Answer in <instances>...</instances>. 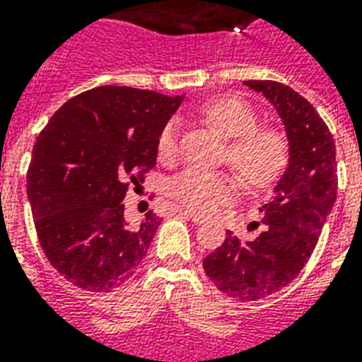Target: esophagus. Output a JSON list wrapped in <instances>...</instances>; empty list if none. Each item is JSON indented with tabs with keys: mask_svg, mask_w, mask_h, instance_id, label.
I'll use <instances>...</instances> for the list:
<instances>
[{
	"mask_svg": "<svg viewBox=\"0 0 362 362\" xmlns=\"http://www.w3.org/2000/svg\"><path fill=\"white\" fill-rule=\"evenodd\" d=\"M176 212L180 216H186L187 220H192L193 223H203V221H206L203 218V216H199L197 212H193V210H187V209H176Z\"/></svg>",
	"mask_w": 362,
	"mask_h": 362,
	"instance_id": "esophagus-1",
	"label": "esophagus"
}]
</instances>
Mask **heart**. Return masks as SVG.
Segmentation results:
<instances>
[{
  "label": "heart",
  "instance_id": "obj_1",
  "mask_svg": "<svg viewBox=\"0 0 362 362\" xmlns=\"http://www.w3.org/2000/svg\"><path fill=\"white\" fill-rule=\"evenodd\" d=\"M204 120L231 139L229 159L250 186H269L284 173L287 165V142L280 131L257 125L255 110L242 99L221 98L201 109ZM178 153V122L163 125L158 136V156L173 161ZM240 192L238 178L231 173L189 167L170 182V195L176 203L210 216L220 206L235 201Z\"/></svg>",
  "mask_w": 362,
  "mask_h": 362
}]
</instances>
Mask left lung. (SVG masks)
Returning <instances> with one entry per match:
<instances>
[{"label": "left lung", "instance_id": "left-lung-1", "mask_svg": "<svg viewBox=\"0 0 362 362\" xmlns=\"http://www.w3.org/2000/svg\"><path fill=\"white\" fill-rule=\"evenodd\" d=\"M274 105L289 141V167L274 197L264 204L263 233L226 242L203 261L204 272L221 293L259 300L280 291L308 263L327 216L337 201V148L317 110L293 88L276 81H244Z\"/></svg>", "mask_w": 362, "mask_h": 362}]
</instances>
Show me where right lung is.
Masks as SVG:
<instances>
[{
  "instance_id": "1",
  "label": "right lung",
  "mask_w": 362,
  "mask_h": 362,
  "mask_svg": "<svg viewBox=\"0 0 362 362\" xmlns=\"http://www.w3.org/2000/svg\"><path fill=\"white\" fill-rule=\"evenodd\" d=\"M184 95L99 86L54 112L37 136L28 197L37 238L54 269L73 286L110 293L135 274L158 231L124 220L127 187L156 167L158 136Z\"/></svg>"
}]
</instances>
